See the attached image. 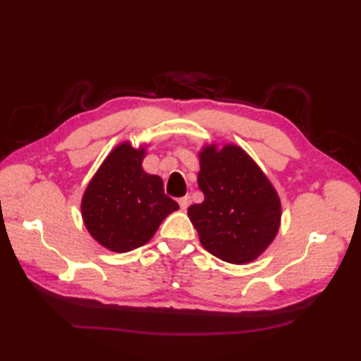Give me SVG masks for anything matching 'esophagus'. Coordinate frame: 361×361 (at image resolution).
Listing matches in <instances>:
<instances>
[{"label": "esophagus", "instance_id": "obj_1", "mask_svg": "<svg viewBox=\"0 0 361 361\" xmlns=\"http://www.w3.org/2000/svg\"><path fill=\"white\" fill-rule=\"evenodd\" d=\"M178 203H180V208H181L183 211H186V209L189 208V204H190V197H189V195L181 197L180 200H178Z\"/></svg>", "mask_w": 361, "mask_h": 361}]
</instances>
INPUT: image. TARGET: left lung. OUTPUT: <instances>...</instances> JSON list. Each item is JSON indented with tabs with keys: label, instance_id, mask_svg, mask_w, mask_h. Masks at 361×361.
I'll return each mask as SVG.
<instances>
[{
	"label": "left lung",
	"instance_id": "obj_1",
	"mask_svg": "<svg viewBox=\"0 0 361 361\" xmlns=\"http://www.w3.org/2000/svg\"><path fill=\"white\" fill-rule=\"evenodd\" d=\"M203 203L188 216L206 251L242 265L270 247L281 226V200L256 161L235 144L204 145L198 153Z\"/></svg>",
	"mask_w": 361,
	"mask_h": 361
}]
</instances>
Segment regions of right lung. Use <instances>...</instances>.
<instances>
[{
	"label": "right lung",
	"mask_w": 361,
	"mask_h": 361,
	"mask_svg": "<svg viewBox=\"0 0 361 361\" xmlns=\"http://www.w3.org/2000/svg\"><path fill=\"white\" fill-rule=\"evenodd\" d=\"M145 145H116L82 197V219L104 248L127 252L147 243L169 214L180 208L164 194L163 180L142 169Z\"/></svg>",
	"instance_id": "1"
}]
</instances>
